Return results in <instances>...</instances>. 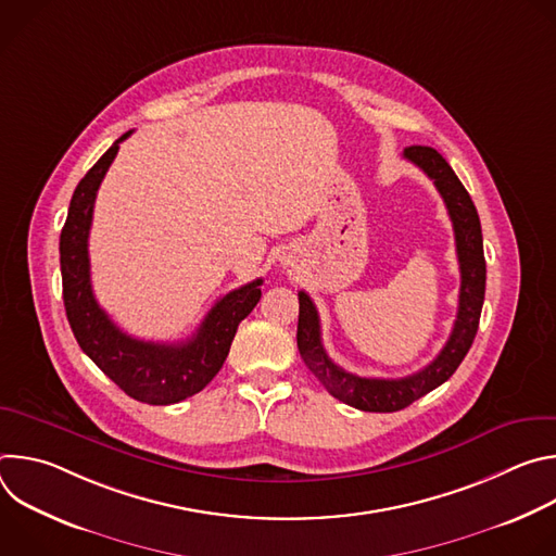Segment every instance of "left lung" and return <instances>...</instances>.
<instances>
[{"label":"left lung","mask_w":556,"mask_h":556,"mask_svg":"<svg viewBox=\"0 0 556 556\" xmlns=\"http://www.w3.org/2000/svg\"><path fill=\"white\" fill-rule=\"evenodd\" d=\"M403 155L433 180L435 189L440 191L446 204L455 232V249L462 277L459 303L451 337L446 345L440 350V354L427 367L405 378H363L350 374L343 367H339L324 350L319 312H316L312 299L303 290L299 292L296 348L305 367L334 395V399L354 409L374 414L401 412L453 376V371L459 367L466 352L470 350L475 334H478L486 290L482 226L478 208H475L468 191L433 147L414 144L407 147Z\"/></svg>","instance_id":"8db88e82"}]
</instances>
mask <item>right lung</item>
I'll use <instances>...</instances> for the list:
<instances>
[{
	"mask_svg": "<svg viewBox=\"0 0 556 556\" xmlns=\"http://www.w3.org/2000/svg\"><path fill=\"white\" fill-rule=\"evenodd\" d=\"M123 134L76 185L61 230L63 303L76 343L134 401L174 405L202 391L222 369L237 326L262 296V279L224 294L204 316L198 332L182 343H153L125 334L99 305L90 281L88 237L97 191L118 153Z\"/></svg>",
	"mask_w": 556,
	"mask_h": 556,
	"instance_id": "add662e5",
	"label": "right lung"
}]
</instances>
